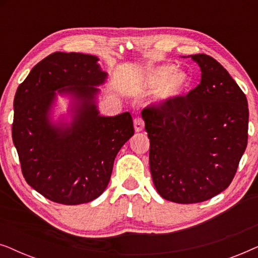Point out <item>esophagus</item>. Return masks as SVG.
<instances>
[{"instance_id": "esophagus-1", "label": "esophagus", "mask_w": 258, "mask_h": 258, "mask_svg": "<svg viewBox=\"0 0 258 258\" xmlns=\"http://www.w3.org/2000/svg\"><path fill=\"white\" fill-rule=\"evenodd\" d=\"M134 128H135V132H142L144 128V122L142 118H135L134 119Z\"/></svg>"}]
</instances>
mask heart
<instances>
[{"label":"heart","mask_w":258,"mask_h":258,"mask_svg":"<svg viewBox=\"0 0 258 258\" xmlns=\"http://www.w3.org/2000/svg\"><path fill=\"white\" fill-rule=\"evenodd\" d=\"M194 80L188 72H177L174 64H161L150 68L144 76L148 89H157L155 103L168 104L184 96L192 88Z\"/></svg>","instance_id":"obj_1"}]
</instances>
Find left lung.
I'll return each mask as SVG.
<instances>
[{
  "label": "left lung",
  "mask_w": 258,
  "mask_h": 258,
  "mask_svg": "<svg viewBox=\"0 0 258 258\" xmlns=\"http://www.w3.org/2000/svg\"><path fill=\"white\" fill-rule=\"evenodd\" d=\"M188 57L202 72L199 86L177 101L142 111L155 188L181 204L204 202L227 189L248 143L244 93L211 56Z\"/></svg>",
  "instance_id": "left-lung-1"
}]
</instances>
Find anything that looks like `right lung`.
Masks as SVG:
<instances>
[{"label": "right lung", "instance_id": "add662e5", "mask_svg": "<svg viewBox=\"0 0 258 258\" xmlns=\"http://www.w3.org/2000/svg\"><path fill=\"white\" fill-rule=\"evenodd\" d=\"M98 57L54 54L38 62L14 98L13 142L31 188L52 202L94 201L110 181L115 157L134 135L129 112L102 116L97 95L108 74ZM71 100L68 121L52 119L57 95Z\"/></svg>", "mask_w": 258, "mask_h": 258}]
</instances>
